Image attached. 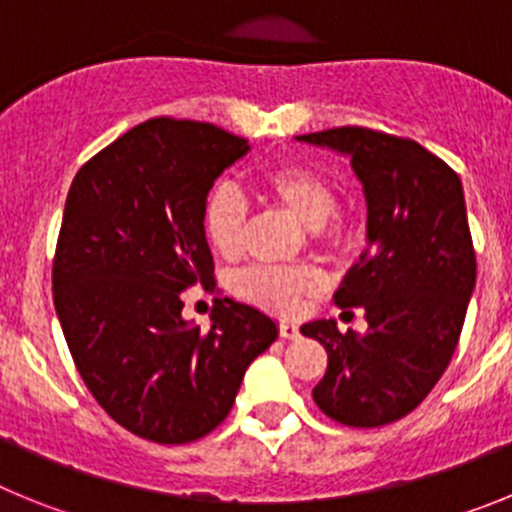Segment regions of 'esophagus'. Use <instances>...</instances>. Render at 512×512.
Masks as SVG:
<instances>
[{"label":"esophagus","instance_id":"34e87169","mask_svg":"<svg viewBox=\"0 0 512 512\" xmlns=\"http://www.w3.org/2000/svg\"><path fill=\"white\" fill-rule=\"evenodd\" d=\"M279 336L282 338H300V328L295 323H289V320H282L279 323Z\"/></svg>","mask_w":512,"mask_h":512}]
</instances>
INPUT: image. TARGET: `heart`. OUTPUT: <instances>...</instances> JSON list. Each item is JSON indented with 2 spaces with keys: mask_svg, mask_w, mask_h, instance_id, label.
Masks as SVG:
<instances>
[{
  "mask_svg": "<svg viewBox=\"0 0 512 512\" xmlns=\"http://www.w3.org/2000/svg\"><path fill=\"white\" fill-rule=\"evenodd\" d=\"M253 197L279 205L310 228L320 251H336L346 243L348 220L336 210V187L323 171L302 161H277L248 179ZM248 207L230 187H215L202 205V235L220 259H235L243 248ZM230 289L246 302L277 312L297 315L310 297L323 289V279L310 269L292 266H251L230 279Z\"/></svg>",
  "mask_w": 512,
  "mask_h": 512,
  "instance_id": "1",
  "label": "heart"
}]
</instances>
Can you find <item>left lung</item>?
I'll list each match as a JSON object with an SVG mask.
<instances>
[{"mask_svg": "<svg viewBox=\"0 0 512 512\" xmlns=\"http://www.w3.org/2000/svg\"><path fill=\"white\" fill-rule=\"evenodd\" d=\"M297 138L348 153L369 207V246L336 295L338 307H364L369 330L302 325L328 351L312 400L351 428L390 425L436 387L467 318L477 256L464 189L446 161L402 135L346 125Z\"/></svg>", "mask_w": 512, "mask_h": 512, "instance_id": "left-lung-1", "label": "left lung"}]
</instances>
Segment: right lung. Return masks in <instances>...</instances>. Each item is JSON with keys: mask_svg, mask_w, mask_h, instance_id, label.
Masks as SVG:
<instances>
[{"mask_svg": "<svg viewBox=\"0 0 512 512\" xmlns=\"http://www.w3.org/2000/svg\"><path fill=\"white\" fill-rule=\"evenodd\" d=\"M248 140L210 122L153 117L110 143L71 182L53 305L99 408L153 443H192L228 418L248 364L277 323L217 300L210 328L187 325L182 292L212 284L202 205Z\"/></svg>", "mask_w": 512, "mask_h": 512, "instance_id": "obj_1", "label": "right lung"}]
</instances>
